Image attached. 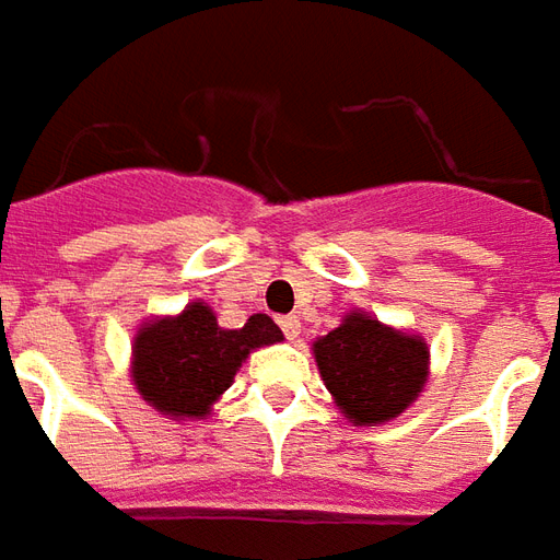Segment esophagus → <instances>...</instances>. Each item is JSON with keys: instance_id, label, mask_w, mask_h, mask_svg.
Instances as JSON below:
<instances>
[{"instance_id": "1", "label": "esophagus", "mask_w": 560, "mask_h": 560, "mask_svg": "<svg viewBox=\"0 0 560 560\" xmlns=\"http://www.w3.org/2000/svg\"><path fill=\"white\" fill-rule=\"evenodd\" d=\"M281 332L288 336V339H300V317L296 315H284L279 320Z\"/></svg>"}]
</instances>
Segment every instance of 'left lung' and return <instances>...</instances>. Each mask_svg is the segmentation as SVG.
<instances>
[{
  "label": "left lung",
  "instance_id": "8db88e82",
  "mask_svg": "<svg viewBox=\"0 0 560 560\" xmlns=\"http://www.w3.org/2000/svg\"><path fill=\"white\" fill-rule=\"evenodd\" d=\"M315 360L327 389L348 420L384 422L401 413L425 384V341L396 332L353 312L315 341Z\"/></svg>",
  "mask_w": 560,
  "mask_h": 560
}]
</instances>
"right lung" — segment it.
I'll use <instances>...</instances> for the list:
<instances>
[{
  "mask_svg": "<svg viewBox=\"0 0 560 560\" xmlns=\"http://www.w3.org/2000/svg\"><path fill=\"white\" fill-rule=\"evenodd\" d=\"M281 341L272 317L252 315L243 329H221L203 303L179 317H161L135 339V384L140 396L171 417H203L231 387L236 369L260 345Z\"/></svg>",
  "mask_w": 560,
  "mask_h": 560,
  "instance_id": "add662e5",
  "label": "right lung"
}]
</instances>
